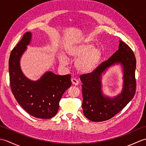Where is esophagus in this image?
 <instances>
[{
  "label": "esophagus",
  "mask_w": 146,
  "mask_h": 146,
  "mask_svg": "<svg viewBox=\"0 0 146 146\" xmlns=\"http://www.w3.org/2000/svg\"><path fill=\"white\" fill-rule=\"evenodd\" d=\"M71 82L74 85H78L79 84V82L75 78H71Z\"/></svg>",
  "instance_id": "1"
}]
</instances>
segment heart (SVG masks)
I'll use <instances>...</instances> for the list:
<instances>
[{
  "label": "heart",
  "instance_id": "heart-1",
  "mask_svg": "<svg viewBox=\"0 0 146 146\" xmlns=\"http://www.w3.org/2000/svg\"><path fill=\"white\" fill-rule=\"evenodd\" d=\"M67 54L72 58H76L75 68L82 73L92 72L100 62L102 52L100 49L94 47L92 42L87 41L73 43L66 49ZM60 63L65 65L68 63V58L61 54L59 57Z\"/></svg>",
  "mask_w": 146,
  "mask_h": 146
}]
</instances>
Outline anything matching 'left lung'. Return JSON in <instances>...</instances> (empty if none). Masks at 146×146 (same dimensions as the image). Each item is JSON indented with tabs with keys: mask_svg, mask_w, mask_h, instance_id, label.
I'll return each mask as SVG.
<instances>
[{
	"mask_svg": "<svg viewBox=\"0 0 146 146\" xmlns=\"http://www.w3.org/2000/svg\"><path fill=\"white\" fill-rule=\"evenodd\" d=\"M120 64L123 68V91L113 98L104 96L101 92V75L108 67ZM136 60L129 46L120 41L119 49L90 73L80 76L83 83L82 108L84 115L93 122H102L114 117L134 97L136 89Z\"/></svg>",
	"mask_w": 146,
	"mask_h": 146,
	"instance_id": "obj_1",
	"label": "left lung"
}]
</instances>
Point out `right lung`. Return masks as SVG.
Segmentation results:
<instances>
[{"instance_id": "add662e5", "label": "right lung", "mask_w": 146, "mask_h": 146, "mask_svg": "<svg viewBox=\"0 0 146 146\" xmlns=\"http://www.w3.org/2000/svg\"><path fill=\"white\" fill-rule=\"evenodd\" d=\"M31 36V33H26L11 51L9 61L11 88L18 104L27 113L39 119H48L57 113L61 97L71 85V75H58L48 71L37 81L24 76L20 59Z\"/></svg>"}]
</instances>
